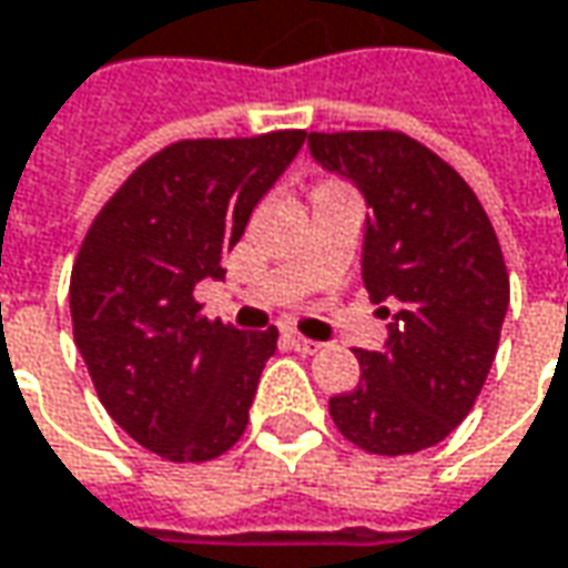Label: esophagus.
<instances>
[{
  "instance_id": "obj_1",
  "label": "esophagus",
  "mask_w": 568,
  "mask_h": 568,
  "mask_svg": "<svg viewBox=\"0 0 568 568\" xmlns=\"http://www.w3.org/2000/svg\"><path fill=\"white\" fill-rule=\"evenodd\" d=\"M284 338L291 341V347H294V351H300V354H316L318 347H322V344H318V341L303 338V335H300V332H287V335H284Z\"/></svg>"
}]
</instances>
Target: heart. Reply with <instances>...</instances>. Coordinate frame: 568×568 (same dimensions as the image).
Here are the masks:
<instances>
[{"mask_svg":"<svg viewBox=\"0 0 568 568\" xmlns=\"http://www.w3.org/2000/svg\"><path fill=\"white\" fill-rule=\"evenodd\" d=\"M325 189H344V186H341V183H318L316 192H325Z\"/></svg>","mask_w":568,"mask_h":568,"instance_id":"b5f03b06","label":"heart"}]
</instances>
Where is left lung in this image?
I'll return each mask as SVG.
<instances>
[{"label":"left lung","mask_w":568,"mask_h":568,"mask_svg":"<svg viewBox=\"0 0 568 568\" xmlns=\"http://www.w3.org/2000/svg\"><path fill=\"white\" fill-rule=\"evenodd\" d=\"M310 151L373 207L363 284L392 318L385 351H354L361 382L328 414L363 452L414 455L468 417L490 373L509 310L496 230L474 189L404 132H310Z\"/></svg>","instance_id":"8db88e82"}]
</instances>
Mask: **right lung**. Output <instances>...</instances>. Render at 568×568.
I'll return each instance as SVG.
<instances>
[{"label": "right lung", "mask_w": 568, "mask_h": 568, "mask_svg": "<svg viewBox=\"0 0 568 568\" xmlns=\"http://www.w3.org/2000/svg\"><path fill=\"white\" fill-rule=\"evenodd\" d=\"M303 129L186 139L148 158L84 233L69 284L75 344L106 414L166 462H211L250 424L277 328L202 316L195 284L303 148Z\"/></svg>", "instance_id": "1"}]
</instances>
